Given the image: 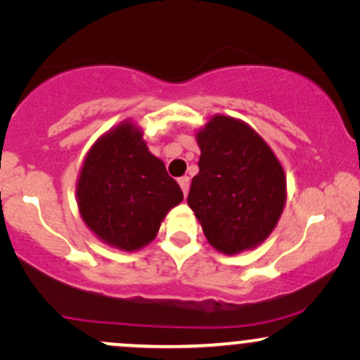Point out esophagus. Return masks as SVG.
Wrapping results in <instances>:
<instances>
[{
    "label": "esophagus",
    "mask_w": 360,
    "mask_h": 360,
    "mask_svg": "<svg viewBox=\"0 0 360 360\" xmlns=\"http://www.w3.org/2000/svg\"><path fill=\"white\" fill-rule=\"evenodd\" d=\"M179 186H181V189H183L184 196H188V191H189V177H188V176L179 177Z\"/></svg>",
    "instance_id": "34e87169"
}]
</instances>
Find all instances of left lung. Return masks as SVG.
I'll return each mask as SVG.
<instances>
[{
    "instance_id": "obj_1",
    "label": "left lung",
    "mask_w": 360,
    "mask_h": 360,
    "mask_svg": "<svg viewBox=\"0 0 360 360\" xmlns=\"http://www.w3.org/2000/svg\"><path fill=\"white\" fill-rule=\"evenodd\" d=\"M200 172L188 205L206 240L226 255L260 245L286 205V174L272 148L242 120L214 115L196 131Z\"/></svg>"
}]
</instances>
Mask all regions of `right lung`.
I'll return each instance as SVG.
<instances>
[{
  "label": "right lung",
  "instance_id": "right-lung-1",
  "mask_svg": "<svg viewBox=\"0 0 360 360\" xmlns=\"http://www.w3.org/2000/svg\"><path fill=\"white\" fill-rule=\"evenodd\" d=\"M76 200L82 221L101 242L135 252L157 237L183 191L148 150L142 128L125 120L91 146L77 176Z\"/></svg>",
  "mask_w": 360,
  "mask_h": 360
}]
</instances>
